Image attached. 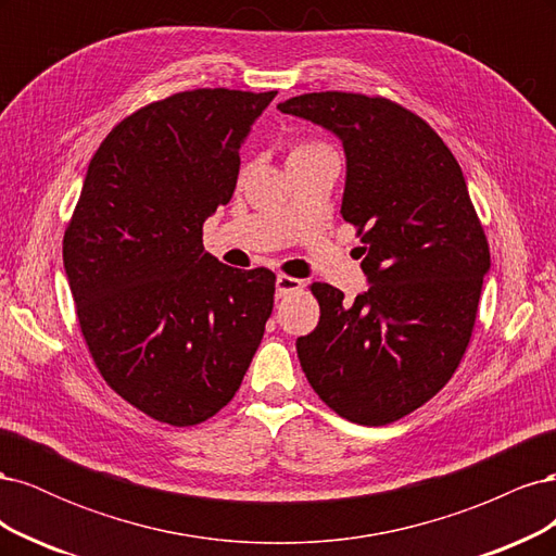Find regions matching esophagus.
I'll return each instance as SVG.
<instances>
[{
	"label": "esophagus",
	"instance_id": "obj_1",
	"mask_svg": "<svg viewBox=\"0 0 556 556\" xmlns=\"http://www.w3.org/2000/svg\"><path fill=\"white\" fill-rule=\"evenodd\" d=\"M301 288V280L292 278V276H285V274H278L276 278V296H288L292 292H296Z\"/></svg>",
	"mask_w": 556,
	"mask_h": 556
}]
</instances>
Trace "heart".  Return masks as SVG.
<instances>
[{"mask_svg": "<svg viewBox=\"0 0 556 556\" xmlns=\"http://www.w3.org/2000/svg\"><path fill=\"white\" fill-rule=\"evenodd\" d=\"M327 146L325 143H315V141H299L290 148V157L288 160H294V157H304V155H311V153H317V150H325Z\"/></svg>", "mask_w": 556, "mask_h": 556, "instance_id": "obj_1", "label": "heart"}]
</instances>
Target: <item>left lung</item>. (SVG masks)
Masks as SVG:
<instances>
[{"label":"left lung","instance_id":"left-lung-1","mask_svg":"<svg viewBox=\"0 0 556 556\" xmlns=\"http://www.w3.org/2000/svg\"><path fill=\"white\" fill-rule=\"evenodd\" d=\"M341 139V215L362 237L371 288L348 304L313 282L301 368L327 406L364 427L417 410L457 371L476 325L490 245L459 162L422 117L384 97L308 92L278 104Z\"/></svg>","mask_w":556,"mask_h":556}]
</instances>
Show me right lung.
Masks as SVG:
<instances>
[{
	"label": "right lung",
	"instance_id": "obj_1",
	"mask_svg": "<svg viewBox=\"0 0 556 556\" xmlns=\"http://www.w3.org/2000/svg\"><path fill=\"white\" fill-rule=\"evenodd\" d=\"M278 92L199 88L117 123L90 160L64 231V271L99 374L172 427L206 422L237 394L274 311L276 274L204 250L229 204L239 150Z\"/></svg>",
	"mask_w": 556,
	"mask_h": 556
}]
</instances>
